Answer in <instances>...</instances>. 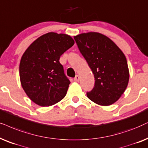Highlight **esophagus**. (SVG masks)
Wrapping results in <instances>:
<instances>
[{
	"label": "esophagus",
	"mask_w": 148,
	"mask_h": 148,
	"mask_svg": "<svg viewBox=\"0 0 148 148\" xmlns=\"http://www.w3.org/2000/svg\"><path fill=\"white\" fill-rule=\"evenodd\" d=\"M79 80V76L78 75H77L74 78V81L75 82H78Z\"/></svg>",
	"instance_id": "34e87169"
}]
</instances>
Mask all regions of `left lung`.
<instances>
[{
  "label": "left lung",
  "instance_id": "obj_1",
  "mask_svg": "<svg viewBox=\"0 0 148 148\" xmlns=\"http://www.w3.org/2000/svg\"><path fill=\"white\" fill-rule=\"evenodd\" d=\"M74 39L95 78L93 89L86 94L88 99L103 106L116 102L129 79L123 52L109 38L99 32L80 34Z\"/></svg>",
  "mask_w": 148,
  "mask_h": 148
}]
</instances>
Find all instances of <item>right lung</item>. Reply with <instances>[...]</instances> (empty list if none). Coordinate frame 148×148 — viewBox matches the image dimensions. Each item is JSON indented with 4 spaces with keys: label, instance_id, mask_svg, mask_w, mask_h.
Instances as JSON below:
<instances>
[{
    "label": "right lung",
    "instance_id": "add662e5",
    "mask_svg": "<svg viewBox=\"0 0 148 148\" xmlns=\"http://www.w3.org/2000/svg\"><path fill=\"white\" fill-rule=\"evenodd\" d=\"M74 43L67 34L48 32L25 51L20 64L21 84L34 103L50 106L65 97L71 82L59 60Z\"/></svg>",
    "mask_w": 148,
    "mask_h": 148
}]
</instances>
